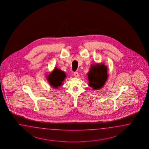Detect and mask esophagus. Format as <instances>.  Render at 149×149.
Returning <instances> with one entry per match:
<instances>
[{"label": "esophagus", "instance_id": "1", "mask_svg": "<svg viewBox=\"0 0 149 149\" xmlns=\"http://www.w3.org/2000/svg\"><path fill=\"white\" fill-rule=\"evenodd\" d=\"M74 76L76 77H79V73L77 72H75L74 73Z\"/></svg>", "mask_w": 149, "mask_h": 149}]
</instances>
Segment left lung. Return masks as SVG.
Instances as JSON below:
<instances>
[{"label":"left lung","mask_w":149,"mask_h":149,"mask_svg":"<svg viewBox=\"0 0 149 149\" xmlns=\"http://www.w3.org/2000/svg\"><path fill=\"white\" fill-rule=\"evenodd\" d=\"M107 67L104 63H95L91 64L90 69L87 72L88 86L93 90L100 89L104 86L108 80Z\"/></svg>","instance_id":"8db88e82"}]
</instances>
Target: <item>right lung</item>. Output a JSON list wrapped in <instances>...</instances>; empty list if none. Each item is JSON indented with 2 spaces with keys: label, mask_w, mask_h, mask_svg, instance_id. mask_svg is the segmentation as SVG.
<instances>
[{
  "label": "right lung",
  "mask_w": 149,
  "mask_h": 149,
  "mask_svg": "<svg viewBox=\"0 0 149 149\" xmlns=\"http://www.w3.org/2000/svg\"><path fill=\"white\" fill-rule=\"evenodd\" d=\"M66 77L65 73L61 69L54 68V70L47 76V80L50 85L54 88H58L63 85V81Z\"/></svg>",
  "instance_id": "add662e5"
}]
</instances>
